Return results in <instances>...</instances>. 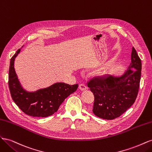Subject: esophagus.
<instances>
[{
	"mask_svg": "<svg viewBox=\"0 0 152 152\" xmlns=\"http://www.w3.org/2000/svg\"><path fill=\"white\" fill-rule=\"evenodd\" d=\"M79 89H80V90H82V91H84V90H86V89H87V86H86V84H83V83H82V84H79Z\"/></svg>",
	"mask_w": 152,
	"mask_h": 152,
	"instance_id": "34e87169",
	"label": "esophagus"
}]
</instances>
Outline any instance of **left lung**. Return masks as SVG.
I'll return each instance as SVG.
<instances>
[{
	"mask_svg": "<svg viewBox=\"0 0 152 152\" xmlns=\"http://www.w3.org/2000/svg\"><path fill=\"white\" fill-rule=\"evenodd\" d=\"M141 62L134 48L127 70L118 76L94 77L87 86L94 96L93 112L106 120L120 117L134 103L140 87Z\"/></svg>",
	"mask_w": 152,
	"mask_h": 152,
	"instance_id": "8db88e82",
	"label": "left lung"
}]
</instances>
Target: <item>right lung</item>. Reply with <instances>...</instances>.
<instances>
[{
	"instance_id": "add662e5",
	"label": "right lung",
	"mask_w": 152,
	"mask_h": 152,
	"mask_svg": "<svg viewBox=\"0 0 152 152\" xmlns=\"http://www.w3.org/2000/svg\"><path fill=\"white\" fill-rule=\"evenodd\" d=\"M21 49L17 50L10 61L8 83L12 99L23 112L30 116L46 117L51 115L58 111L64 100L77 89L79 85L56 82L35 91H26L21 86L15 69V58Z\"/></svg>"
}]
</instances>
